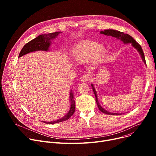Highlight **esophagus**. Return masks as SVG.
Masks as SVG:
<instances>
[{
	"label": "esophagus",
	"instance_id": "obj_1",
	"mask_svg": "<svg viewBox=\"0 0 156 156\" xmlns=\"http://www.w3.org/2000/svg\"><path fill=\"white\" fill-rule=\"evenodd\" d=\"M90 76L89 75H83V76H81L80 78V80L81 81H83V82H87L89 80H90Z\"/></svg>",
	"mask_w": 156,
	"mask_h": 156
}]
</instances>
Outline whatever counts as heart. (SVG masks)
<instances>
[{"label": "heart", "instance_id": "obj_1", "mask_svg": "<svg viewBox=\"0 0 156 156\" xmlns=\"http://www.w3.org/2000/svg\"><path fill=\"white\" fill-rule=\"evenodd\" d=\"M105 48L101 45L90 40L81 41L78 43L73 51V59L79 62H85L94 56L99 58L104 52Z\"/></svg>", "mask_w": 156, "mask_h": 156}]
</instances>
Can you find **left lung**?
I'll return each mask as SVG.
<instances>
[{"instance_id":"8db88e82","label":"left lung","mask_w":156,"mask_h":156,"mask_svg":"<svg viewBox=\"0 0 156 156\" xmlns=\"http://www.w3.org/2000/svg\"><path fill=\"white\" fill-rule=\"evenodd\" d=\"M101 34H104V35H108V36H112V37L116 38L117 40H120L122 41V42H123L125 44L131 43V44H132V45L139 52V53H140V54L142 56V60L146 64L145 55H144V53L143 50L142 48V47L138 42H136L135 40H134L133 37H131L129 35L124 34L123 32H121V31H117V30H105L104 31H101ZM92 88H93V91L94 92V94L95 95V100H96V102L97 104V106H98V108H99V110L102 112L107 114H111V115H114V114H116V115H119V114H118V113H112V112H108L107 111H105L104 108H102L100 104L99 103V101H98L97 97V93L95 90V88L93 87V85H92Z\"/></svg>"}]
</instances>
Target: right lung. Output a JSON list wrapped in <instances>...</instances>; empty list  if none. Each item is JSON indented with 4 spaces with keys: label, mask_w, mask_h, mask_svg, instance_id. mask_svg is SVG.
<instances>
[{
    "label": "right lung",
    "mask_w": 156,
    "mask_h": 156,
    "mask_svg": "<svg viewBox=\"0 0 156 156\" xmlns=\"http://www.w3.org/2000/svg\"><path fill=\"white\" fill-rule=\"evenodd\" d=\"M60 31H56L54 33H51V34H44L40 35L38 36L37 38L31 40L29 42L26 44L24 45L23 48L19 54V57L25 55L29 52H34L37 51H48L49 46L51 45V40L55 38L57 35H58ZM70 102H71V108L68 112V113L64 116L62 118L58 119L54 121H50V122H46L42 121L45 123L47 124H54L57 122H60L62 121H64L68 120L71 116H73V114L75 113V101L73 99V93L72 90L70 92Z\"/></svg>",
    "instance_id": "right-lung-1"
}]
</instances>
